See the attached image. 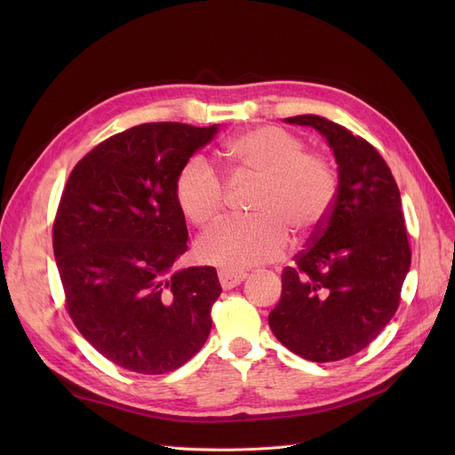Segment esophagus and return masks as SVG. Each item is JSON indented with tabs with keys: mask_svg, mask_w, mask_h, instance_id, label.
Wrapping results in <instances>:
<instances>
[{
	"mask_svg": "<svg viewBox=\"0 0 455 455\" xmlns=\"http://www.w3.org/2000/svg\"><path fill=\"white\" fill-rule=\"evenodd\" d=\"M246 277L244 271H231V269H220L218 271V279L220 284H222L224 291H231V288H235L237 284H241Z\"/></svg>",
	"mask_w": 455,
	"mask_h": 455,
	"instance_id": "esophagus-1",
	"label": "esophagus"
}]
</instances>
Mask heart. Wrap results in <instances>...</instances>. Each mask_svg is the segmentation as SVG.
<instances>
[{"label":"heart","instance_id":"b5f03b06","mask_svg":"<svg viewBox=\"0 0 455 455\" xmlns=\"http://www.w3.org/2000/svg\"><path fill=\"white\" fill-rule=\"evenodd\" d=\"M306 149L298 134L277 125L243 132L226 146L233 172L259 182L251 204L254 216L206 231L197 243L203 261L231 271L267 264L286 252L288 231L309 237L324 226L339 172L332 159ZM174 197L191 224L211 226L224 211L226 182L209 159L194 156L176 174Z\"/></svg>","mask_w":455,"mask_h":455}]
</instances>
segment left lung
I'll use <instances>...</instances> for the list:
<instances>
[{"mask_svg": "<svg viewBox=\"0 0 455 455\" xmlns=\"http://www.w3.org/2000/svg\"><path fill=\"white\" fill-rule=\"evenodd\" d=\"M284 121L326 136L339 189L324 226L283 269L269 328L301 359L334 363L368 347L401 304L411 259L401 194L387 163L363 136L319 116Z\"/></svg>", "mask_w": 455, "mask_h": 455, "instance_id": "8db88e82", "label": "left lung"}]
</instances>
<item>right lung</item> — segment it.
<instances>
[{
  "label": "right lung",
  "instance_id": "add662e5",
  "mask_svg": "<svg viewBox=\"0 0 455 455\" xmlns=\"http://www.w3.org/2000/svg\"><path fill=\"white\" fill-rule=\"evenodd\" d=\"M218 127L144 123L109 136L64 186L52 249L66 311L91 346L136 374H167L211 334L216 269H176L188 251L174 197L182 164Z\"/></svg>",
  "mask_w": 455,
  "mask_h": 455
}]
</instances>
